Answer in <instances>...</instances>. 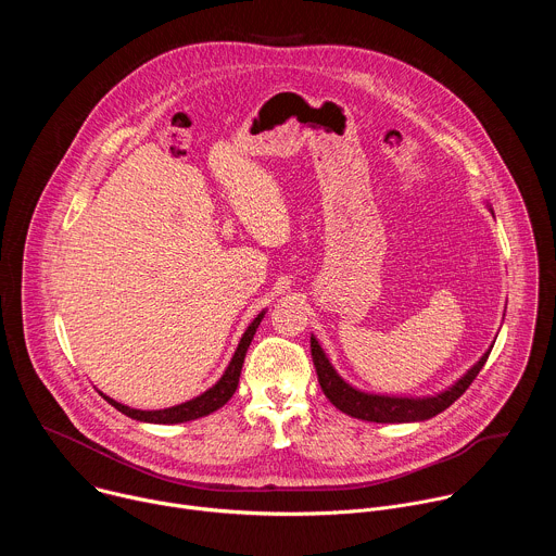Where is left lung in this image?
I'll return each instance as SVG.
<instances>
[{
  "mask_svg": "<svg viewBox=\"0 0 556 556\" xmlns=\"http://www.w3.org/2000/svg\"><path fill=\"white\" fill-rule=\"evenodd\" d=\"M491 350L446 391H442L438 395H427V399H399V395L365 393V391H358L352 384H348L337 374L332 363L328 361L319 341L309 337V352H312V361L316 367V376H319V384H321L324 393L328 395V401L337 409H341L343 414H348L352 418L367 420V422H384V425L429 420V418L438 416L440 412H444L446 407H451L459 399V395L470 387V382L478 378Z\"/></svg>",
  "mask_w": 556,
  "mask_h": 556,
  "instance_id": "8db88e82",
  "label": "left lung"
}]
</instances>
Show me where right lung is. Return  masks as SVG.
I'll return each mask as SVG.
<instances>
[{"label": "right lung", "instance_id": "right-lung-1", "mask_svg": "<svg viewBox=\"0 0 556 556\" xmlns=\"http://www.w3.org/2000/svg\"><path fill=\"white\" fill-rule=\"evenodd\" d=\"M262 319H264V312H260L255 316L253 324L244 332V337H242L240 345H237V350H235L226 371L222 374V378L211 389H206L202 395H198V399H193V401H187L182 405H176V407H169V409H161V412H140V409H131V407H125V405L112 401L110 395H105V393H101V395L114 409H118L121 414H125V416H129L134 420H140V422L178 425V422H189V420H198L202 416H208V414L217 412L219 407H224L230 401V395L235 393L237 384H240V374H242L244 356L249 352V345H251V341H253Z\"/></svg>", "mask_w": 556, "mask_h": 556}]
</instances>
